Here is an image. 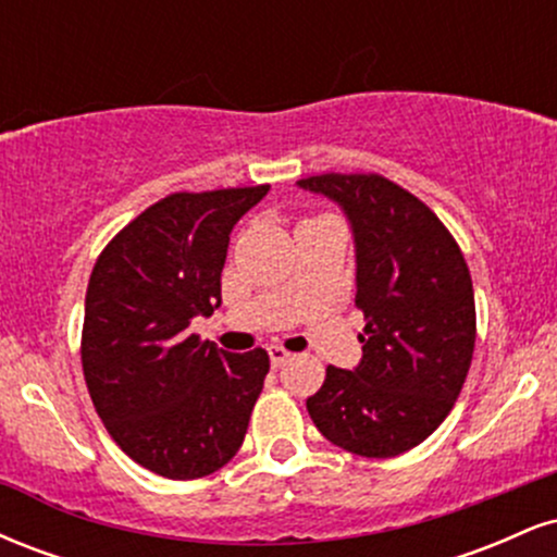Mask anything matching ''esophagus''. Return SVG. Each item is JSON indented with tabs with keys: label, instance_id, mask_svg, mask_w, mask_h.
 <instances>
[{
	"label": "esophagus",
	"instance_id": "obj_1",
	"mask_svg": "<svg viewBox=\"0 0 557 557\" xmlns=\"http://www.w3.org/2000/svg\"><path fill=\"white\" fill-rule=\"evenodd\" d=\"M287 359H290V354H287L285 348H280V345H270V361H272L274 369L283 367Z\"/></svg>",
	"mask_w": 557,
	"mask_h": 557
}]
</instances>
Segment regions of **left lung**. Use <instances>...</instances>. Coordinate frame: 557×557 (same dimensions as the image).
Instances as JSON below:
<instances>
[{
	"label": "left lung",
	"instance_id": "8db88e82",
	"mask_svg": "<svg viewBox=\"0 0 557 557\" xmlns=\"http://www.w3.org/2000/svg\"><path fill=\"white\" fill-rule=\"evenodd\" d=\"M348 214L356 306L367 327L356 372L327 367L306 400L317 430L343 450L393 458L443 424L469 374L476 306L461 246L421 198L376 172L298 181Z\"/></svg>",
	"mask_w": 557,
	"mask_h": 557
}]
</instances>
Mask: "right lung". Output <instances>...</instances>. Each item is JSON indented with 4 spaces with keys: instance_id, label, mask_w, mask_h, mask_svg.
Returning a JSON list of instances; mask_svg holds the SVG:
<instances>
[{
    "instance_id": "obj_1",
    "label": "right lung",
    "mask_w": 557,
    "mask_h": 557,
    "mask_svg": "<svg viewBox=\"0 0 557 557\" xmlns=\"http://www.w3.org/2000/svg\"><path fill=\"white\" fill-rule=\"evenodd\" d=\"M267 190L159 198L94 264L81 335L88 395L114 443L159 476L214 474L246 437L270 356L216 350L188 324L220 306L230 233Z\"/></svg>"
}]
</instances>
